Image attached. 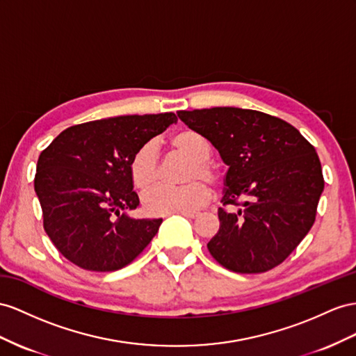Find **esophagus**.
I'll use <instances>...</instances> for the list:
<instances>
[{
  "instance_id": "34e87169",
  "label": "esophagus",
  "mask_w": 356,
  "mask_h": 356,
  "mask_svg": "<svg viewBox=\"0 0 356 356\" xmlns=\"http://www.w3.org/2000/svg\"><path fill=\"white\" fill-rule=\"evenodd\" d=\"M184 215L185 218H188V220H195V218H198V213H180Z\"/></svg>"
}]
</instances>
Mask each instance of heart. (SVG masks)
Listing matches in <instances>:
<instances>
[{"label":"heart","instance_id":"heart-1","mask_svg":"<svg viewBox=\"0 0 356 356\" xmlns=\"http://www.w3.org/2000/svg\"><path fill=\"white\" fill-rule=\"evenodd\" d=\"M171 147L193 163L185 172V180L189 184L184 186H156L143 195V206L150 215L170 213H193L202 209L211 197V191L202 179L212 185L221 181V172L211 159L212 149L203 135L195 131L185 129L170 138ZM129 171L134 185L138 189H147L159 179V154L156 144L149 141L134 153L129 163Z\"/></svg>","mask_w":356,"mask_h":356}]
</instances>
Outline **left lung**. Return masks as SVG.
<instances>
[{
	"instance_id": "1",
	"label": "left lung",
	"mask_w": 356,
	"mask_h": 356,
	"mask_svg": "<svg viewBox=\"0 0 356 356\" xmlns=\"http://www.w3.org/2000/svg\"><path fill=\"white\" fill-rule=\"evenodd\" d=\"M177 115L229 165L221 202L238 211L218 209L220 230L209 252L239 273L278 266L316 220L325 181L313 145L287 122L254 109L216 106Z\"/></svg>"
}]
</instances>
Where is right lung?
<instances>
[{
    "label": "right lung",
    "mask_w": 356,
    "mask_h": 356,
    "mask_svg": "<svg viewBox=\"0 0 356 356\" xmlns=\"http://www.w3.org/2000/svg\"><path fill=\"white\" fill-rule=\"evenodd\" d=\"M177 122L175 113L120 115L63 131L38 161L34 191L43 227L74 265L122 269L158 233L159 220L127 215L140 204L129 163L134 153Z\"/></svg>",
    "instance_id": "right-lung-1"
}]
</instances>
